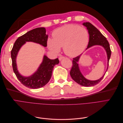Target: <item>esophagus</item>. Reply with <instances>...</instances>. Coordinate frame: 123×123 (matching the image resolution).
Listing matches in <instances>:
<instances>
[{
  "label": "esophagus",
  "instance_id": "obj_1",
  "mask_svg": "<svg viewBox=\"0 0 123 123\" xmlns=\"http://www.w3.org/2000/svg\"><path fill=\"white\" fill-rule=\"evenodd\" d=\"M65 58V57H64V56H62V55H61V56H59V57L58 59H59V61H61L62 59H63V58Z\"/></svg>",
  "mask_w": 123,
  "mask_h": 123
}]
</instances>
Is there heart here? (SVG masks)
Here are the masks:
<instances>
[{"instance_id":"obj_1","label":"heart","mask_w":123,"mask_h":123,"mask_svg":"<svg viewBox=\"0 0 123 123\" xmlns=\"http://www.w3.org/2000/svg\"><path fill=\"white\" fill-rule=\"evenodd\" d=\"M53 39L48 40L49 49L55 53L63 48L65 53L70 57L80 55L87 46L89 35L84 27L69 24L62 26L53 32Z\"/></svg>"}]
</instances>
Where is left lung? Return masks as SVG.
I'll list each match as a JSON object with an SVG mask.
<instances>
[{"label": "left lung", "instance_id": "1", "mask_svg": "<svg viewBox=\"0 0 123 123\" xmlns=\"http://www.w3.org/2000/svg\"><path fill=\"white\" fill-rule=\"evenodd\" d=\"M83 25H85L86 27H87L89 34V41L88 44V47L86 49L92 46L98 45L103 47L106 50L108 59L107 69L106 70L107 71L108 68L109 61L111 54V51L110 50V45L108 42V40H107L105 37L96 28H95L94 26L92 25L91 23H88V22H86V23H83ZM81 55V54L75 58H73V65L70 72V75L71 76L72 79L75 81V82L81 86H94L98 84L101 81V80L103 79V77L105 74H104L101 78H100L99 79L96 80H90L86 79L80 72L79 66V63H78V62H79L80 60Z\"/></svg>", "mask_w": 123, "mask_h": 123}]
</instances>
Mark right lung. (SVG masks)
<instances>
[{"mask_svg": "<svg viewBox=\"0 0 123 123\" xmlns=\"http://www.w3.org/2000/svg\"><path fill=\"white\" fill-rule=\"evenodd\" d=\"M44 28H37L27 32L18 37L15 42L11 50V58L14 73L22 84L31 89H38L46 85L52 76V73L55 65L59 63L58 58L50 59L45 55L37 70L30 76H24L18 72L16 65V57L20 48L27 42L39 43L44 47L47 46L48 35L46 34Z\"/></svg>", "mask_w": 123, "mask_h": 123, "instance_id": "add662e5", "label": "right lung"}]
</instances>
